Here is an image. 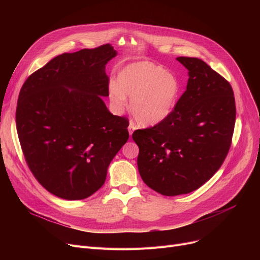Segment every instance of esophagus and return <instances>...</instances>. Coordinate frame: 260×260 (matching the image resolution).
Listing matches in <instances>:
<instances>
[{"label":"esophagus","instance_id":"34e87169","mask_svg":"<svg viewBox=\"0 0 260 260\" xmlns=\"http://www.w3.org/2000/svg\"><path fill=\"white\" fill-rule=\"evenodd\" d=\"M135 125L133 124V123H131V124L128 125V133H129V136H132V134H133V132L135 131Z\"/></svg>","mask_w":260,"mask_h":260}]
</instances>
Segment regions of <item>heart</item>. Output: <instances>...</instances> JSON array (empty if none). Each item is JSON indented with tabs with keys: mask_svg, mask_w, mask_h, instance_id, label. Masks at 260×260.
Segmentation results:
<instances>
[{
	"mask_svg": "<svg viewBox=\"0 0 260 260\" xmlns=\"http://www.w3.org/2000/svg\"><path fill=\"white\" fill-rule=\"evenodd\" d=\"M181 83L174 74L153 62L141 61L122 68L116 81L108 84V97L118 112L127 106L142 126H155L166 121L179 101Z\"/></svg>",
	"mask_w": 260,
	"mask_h": 260,
	"instance_id": "1",
	"label": "heart"
}]
</instances>
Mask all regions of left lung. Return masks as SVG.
Wrapping results in <instances>:
<instances>
[{
	"label": "left lung",
	"mask_w": 260,
	"mask_h": 260,
	"mask_svg": "<svg viewBox=\"0 0 260 260\" xmlns=\"http://www.w3.org/2000/svg\"><path fill=\"white\" fill-rule=\"evenodd\" d=\"M177 61L188 80L174 112L133 134L142 180L165 196L190 193L212 178L229 153L236 119L234 92L223 77L198 58Z\"/></svg>",
	"instance_id": "8db88e82"
}]
</instances>
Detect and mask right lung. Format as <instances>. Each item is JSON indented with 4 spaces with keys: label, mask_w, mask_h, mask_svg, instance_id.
I'll use <instances>...</instances> for the list:
<instances>
[{
    "label": "right lung",
    "mask_w": 260,
    "mask_h": 260,
    "mask_svg": "<svg viewBox=\"0 0 260 260\" xmlns=\"http://www.w3.org/2000/svg\"><path fill=\"white\" fill-rule=\"evenodd\" d=\"M109 44L63 53L28 77L17 106L25 160L49 193L81 200L104 184L109 163L128 139L125 118L109 113Z\"/></svg>",
    "instance_id": "right-lung-1"
}]
</instances>
